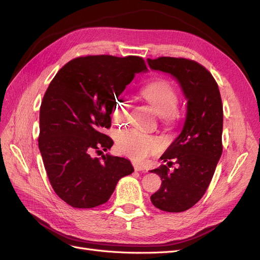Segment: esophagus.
<instances>
[{
    "label": "esophagus",
    "mask_w": 260,
    "mask_h": 260,
    "mask_svg": "<svg viewBox=\"0 0 260 260\" xmlns=\"http://www.w3.org/2000/svg\"><path fill=\"white\" fill-rule=\"evenodd\" d=\"M133 167H135L136 171H142V170H144V167L141 166V165H139L137 162H133Z\"/></svg>",
    "instance_id": "1"
}]
</instances>
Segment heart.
<instances>
[{"label":"heart","instance_id":"1","mask_svg":"<svg viewBox=\"0 0 260 260\" xmlns=\"http://www.w3.org/2000/svg\"><path fill=\"white\" fill-rule=\"evenodd\" d=\"M141 94L149 103H152L159 113H169L175 108L178 102L177 90L171 82L166 79H156L145 84L141 89ZM132 101L130 96L121 94L117 96L114 103L113 115L115 119L120 121L128 115ZM118 146L121 152L136 158H143L158 147V141L138 131L123 132L118 139Z\"/></svg>","mask_w":260,"mask_h":260}]
</instances>
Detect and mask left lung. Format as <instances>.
<instances>
[{
    "mask_svg": "<svg viewBox=\"0 0 260 260\" xmlns=\"http://www.w3.org/2000/svg\"><path fill=\"white\" fill-rule=\"evenodd\" d=\"M152 69L174 76L187 100L183 129L152 170L161 178L151 196L153 205L168 212L187 210L205 194L222 154L223 108L215 78L198 61L183 57L148 58ZM179 165L170 171L171 165Z\"/></svg>",
    "mask_w": 260,
    "mask_h": 260,
    "instance_id": "left-lung-1",
    "label": "left lung"
}]
</instances>
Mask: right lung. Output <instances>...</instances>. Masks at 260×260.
<instances>
[{
    "instance_id": "add662e5",
    "label": "right lung",
    "mask_w": 260,
    "mask_h": 260,
    "mask_svg": "<svg viewBox=\"0 0 260 260\" xmlns=\"http://www.w3.org/2000/svg\"><path fill=\"white\" fill-rule=\"evenodd\" d=\"M146 69L139 56L88 55L68 61L53 78L40 107L38 142L53 190L68 205H102L119 179L133 172L128 159L91 153L113 146L104 130L111 128L115 101Z\"/></svg>"
}]
</instances>
